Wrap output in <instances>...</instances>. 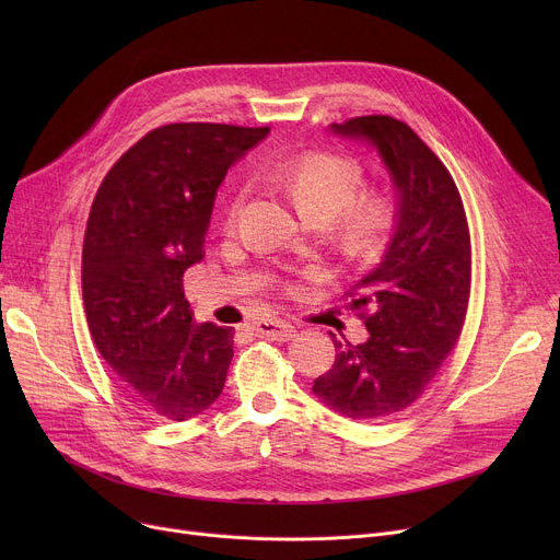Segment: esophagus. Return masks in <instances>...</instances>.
<instances>
[{
  "instance_id": "1",
  "label": "esophagus",
  "mask_w": 560,
  "mask_h": 560,
  "mask_svg": "<svg viewBox=\"0 0 560 560\" xmlns=\"http://www.w3.org/2000/svg\"><path fill=\"white\" fill-rule=\"evenodd\" d=\"M252 331L258 338H270V340H279V342H288L298 336V329L285 319H260L252 327Z\"/></svg>"
}]
</instances>
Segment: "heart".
Returning <instances> with one entry per match:
<instances>
[{
	"mask_svg": "<svg viewBox=\"0 0 560 560\" xmlns=\"http://www.w3.org/2000/svg\"><path fill=\"white\" fill-rule=\"evenodd\" d=\"M272 182L295 201L308 220L334 222L336 238L351 256H368L381 247L395 220L393 201L386 195L357 199L363 186L361 167L342 156L308 154L279 163L270 170ZM241 197H235L229 215L235 218Z\"/></svg>",
	"mask_w": 560,
	"mask_h": 560,
	"instance_id": "obj_1",
	"label": "heart"
}]
</instances>
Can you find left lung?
Segmentation results:
<instances>
[{"mask_svg":"<svg viewBox=\"0 0 560 560\" xmlns=\"http://www.w3.org/2000/svg\"><path fill=\"white\" fill-rule=\"evenodd\" d=\"M329 133L376 152L395 190V226L351 302L370 311V338L357 347L334 340L336 361L313 393L345 418L376 422L418 401L458 342L469 300V231L452 174L408 125L368 115L329 125Z\"/></svg>","mask_w":560,"mask_h":560,"instance_id":"1","label":"left lung"}]
</instances>
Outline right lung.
<instances>
[{"label": "right lung", "mask_w": 560, "mask_h": 560, "mask_svg": "<svg viewBox=\"0 0 560 560\" xmlns=\"http://www.w3.org/2000/svg\"><path fill=\"white\" fill-rule=\"evenodd\" d=\"M270 127L167 125L113 165L83 241V306L102 359L131 404L184 422L222 395L233 329L192 322L184 272L203 241L226 170Z\"/></svg>", "instance_id": "1"}]
</instances>
